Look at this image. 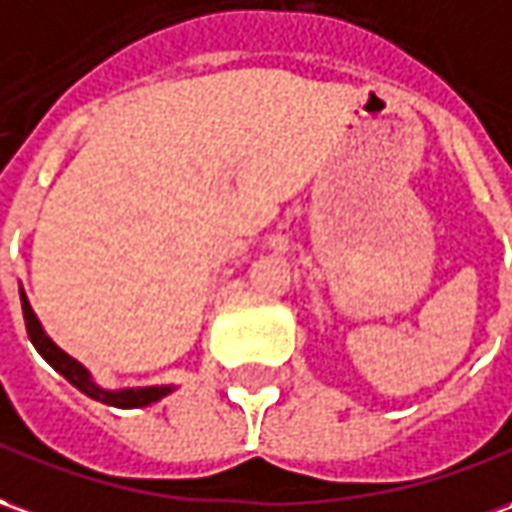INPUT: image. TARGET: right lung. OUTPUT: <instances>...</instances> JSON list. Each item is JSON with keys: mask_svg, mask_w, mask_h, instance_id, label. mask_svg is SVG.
I'll return each instance as SVG.
<instances>
[{"mask_svg": "<svg viewBox=\"0 0 512 512\" xmlns=\"http://www.w3.org/2000/svg\"><path fill=\"white\" fill-rule=\"evenodd\" d=\"M21 310H24V324H27V335H30L32 346L38 349V355L44 357L49 366L55 368L57 374H63L66 380L82 391L85 396H91L96 402L110 407H121V410H130V407H146L160 402L163 396H169L174 391V385H149V388H119V391H107L102 385H96V380L91 377V371L82 366L80 360H74L71 355H66L60 346H57L49 335L41 327V321L35 316V310L30 307V299L21 288Z\"/></svg>", "mask_w": 512, "mask_h": 512, "instance_id": "1", "label": "right lung"}]
</instances>
